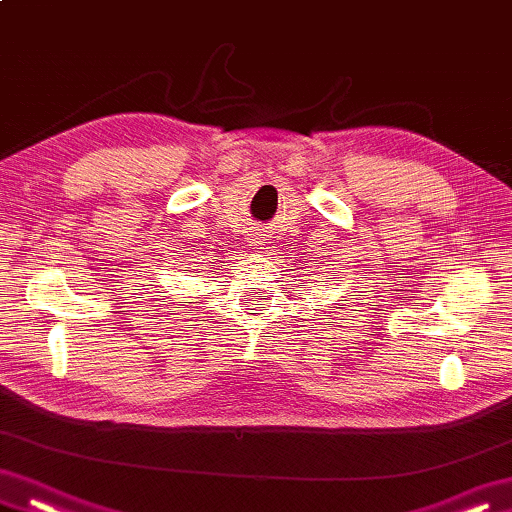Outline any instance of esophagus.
I'll return each mask as SVG.
<instances>
[{
  "instance_id": "obj_1",
  "label": "esophagus",
  "mask_w": 512,
  "mask_h": 512,
  "mask_svg": "<svg viewBox=\"0 0 512 512\" xmlns=\"http://www.w3.org/2000/svg\"><path fill=\"white\" fill-rule=\"evenodd\" d=\"M253 244H255V246L262 244V237H255V239H253Z\"/></svg>"
}]
</instances>
